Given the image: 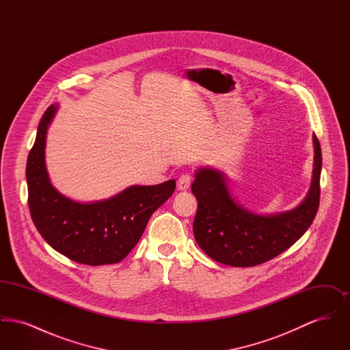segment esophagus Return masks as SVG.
<instances>
[{
    "mask_svg": "<svg viewBox=\"0 0 350 350\" xmlns=\"http://www.w3.org/2000/svg\"><path fill=\"white\" fill-rule=\"evenodd\" d=\"M190 183H191V177L189 174H183L177 181V187H178V190L185 191L190 187Z\"/></svg>",
    "mask_w": 350,
    "mask_h": 350,
    "instance_id": "1",
    "label": "esophagus"
}]
</instances>
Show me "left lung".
Here are the masks:
<instances>
[{"instance_id": "1", "label": "left lung", "mask_w": 350, "mask_h": 350, "mask_svg": "<svg viewBox=\"0 0 350 350\" xmlns=\"http://www.w3.org/2000/svg\"><path fill=\"white\" fill-rule=\"evenodd\" d=\"M312 142L314 169L308 193L294 208L275 214L248 210L233 197L223 170L198 167L191 193L198 200L193 231L200 250L220 264L248 267L267 262L295 244L319 208L323 160L315 133Z\"/></svg>"}]
</instances>
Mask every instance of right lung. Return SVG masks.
Listing matches in <instances>:
<instances>
[{
    "label": "right lung",
    "instance_id": "add662e5",
    "mask_svg": "<svg viewBox=\"0 0 350 350\" xmlns=\"http://www.w3.org/2000/svg\"><path fill=\"white\" fill-rule=\"evenodd\" d=\"M59 110L51 105L39 122L27 157L29 208L36 230L47 244L69 260L85 265L122 261L137 244L150 215L167 202L176 181L131 185L106 200L79 202L51 183L46 165L47 131Z\"/></svg>",
    "mask_w": 350,
    "mask_h": 350
}]
</instances>
